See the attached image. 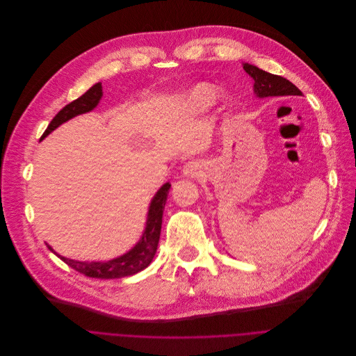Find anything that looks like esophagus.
Masks as SVG:
<instances>
[{
	"label": "esophagus",
	"instance_id": "1",
	"mask_svg": "<svg viewBox=\"0 0 356 356\" xmlns=\"http://www.w3.org/2000/svg\"><path fill=\"white\" fill-rule=\"evenodd\" d=\"M200 174V165L196 161H189L185 167H184V175L186 177H197Z\"/></svg>",
	"mask_w": 356,
	"mask_h": 356
}]
</instances>
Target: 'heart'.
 I'll return each instance as SVG.
<instances>
[{"label": "heart", "mask_w": 356, "mask_h": 356, "mask_svg": "<svg viewBox=\"0 0 356 356\" xmlns=\"http://www.w3.org/2000/svg\"><path fill=\"white\" fill-rule=\"evenodd\" d=\"M213 95H215V92H213L211 87L209 86H199L196 87L192 94H191V98L188 101V108L189 111L192 112H200L203 111L204 108H207L213 99Z\"/></svg>", "instance_id": "heart-1"}]
</instances>
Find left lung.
Here are the masks:
<instances>
[{
    "label": "left lung",
    "instance_id": "1",
    "mask_svg": "<svg viewBox=\"0 0 356 356\" xmlns=\"http://www.w3.org/2000/svg\"><path fill=\"white\" fill-rule=\"evenodd\" d=\"M244 71L254 80V92L259 98L265 97H285V95H302V91L289 80L280 76H275L266 71L245 63Z\"/></svg>",
    "mask_w": 356,
    "mask_h": 356
}]
</instances>
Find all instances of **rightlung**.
I'll use <instances>...</instances> for the list:
<instances>
[{
	"label": "right lung",
	"instance_id": "1",
	"mask_svg": "<svg viewBox=\"0 0 356 356\" xmlns=\"http://www.w3.org/2000/svg\"><path fill=\"white\" fill-rule=\"evenodd\" d=\"M101 97H102V86H101V83H98L94 87H91L84 95H81L76 101L65 105L49 123L47 129L42 134L40 140H43L50 131H53L56 127H58L61 123L67 122L68 119L92 111L98 105ZM170 188H171L170 182L163 185L160 188V191L156 193L154 199L152 200L149 218H147V226H146V232H145L143 237H141V240L134 245L133 250H130L127 254H124L116 259H112L108 262H79V261L60 257L58 254H56L53 251L51 247H49V245L47 247L57 257H60L61 261H64L68 266L79 270L80 273H83L86 276L95 277V279H116V277L134 275L140 270H143L145 268H147L150 265V262L153 261L154 254L157 251L160 232H161V223H163V211H164V206L167 202Z\"/></svg>",
	"mask_w": 356,
	"mask_h": 356
}]
</instances>
